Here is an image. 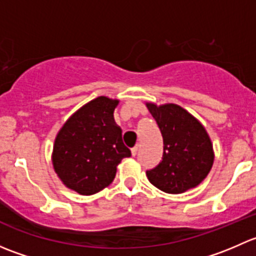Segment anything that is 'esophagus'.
Instances as JSON below:
<instances>
[{
    "label": "esophagus",
    "mask_w": 256,
    "mask_h": 256,
    "mask_svg": "<svg viewBox=\"0 0 256 256\" xmlns=\"http://www.w3.org/2000/svg\"><path fill=\"white\" fill-rule=\"evenodd\" d=\"M138 146H135L134 148H131V154H132V156H136V154H138Z\"/></svg>",
    "instance_id": "esophagus-1"
}]
</instances>
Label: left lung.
Masks as SVG:
<instances>
[{
	"instance_id": "1",
	"label": "left lung",
	"mask_w": 256,
	"mask_h": 256,
	"mask_svg": "<svg viewBox=\"0 0 256 256\" xmlns=\"http://www.w3.org/2000/svg\"><path fill=\"white\" fill-rule=\"evenodd\" d=\"M156 121L164 154L156 167L146 171L150 182L166 193L178 194L200 184L209 174L214 154L202 124L174 104H147Z\"/></svg>"
}]
</instances>
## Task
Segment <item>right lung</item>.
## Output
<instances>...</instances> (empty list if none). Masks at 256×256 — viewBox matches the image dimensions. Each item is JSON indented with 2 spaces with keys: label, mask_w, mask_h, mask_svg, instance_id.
Instances as JSON below:
<instances>
[{
  "label": "right lung",
  "mask_w": 256,
  "mask_h": 256,
  "mask_svg": "<svg viewBox=\"0 0 256 256\" xmlns=\"http://www.w3.org/2000/svg\"><path fill=\"white\" fill-rule=\"evenodd\" d=\"M118 100L99 96L74 114L56 135L53 166L64 184L90 196L112 182L116 166L131 152L114 121Z\"/></svg>",
  "instance_id": "right-lung-1"
}]
</instances>
